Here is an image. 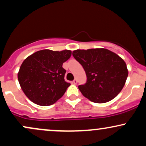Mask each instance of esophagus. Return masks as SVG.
I'll list each match as a JSON object with an SVG mask.
<instances>
[{"label": "esophagus", "instance_id": "1", "mask_svg": "<svg viewBox=\"0 0 146 146\" xmlns=\"http://www.w3.org/2000/svg\"><path fill=\"white\" fill-rule=\"evenodd\" d=\"M73 83L74 84H76L78 83V81H77V80H76V79H75V80H73Z\"/></svg>", "mask_w": 146, "mask_h": 146}]
</instances>
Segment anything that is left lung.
Segmentation results:
<instances>
[{"label":"left lung","instance_id":"1","mask_svg":"<svg viewBox=\"0 0 146 146\" xmlns=\"http://www.w3.org/2000/svg\"><path fill=\"white\" fill-rule=\"evenodd\" d=\"M73 56L82 66L87 80L78 86L84 96L95 103L115 98L124 86L128 72L118 55L106 48L75 50Z\"/></svg>","mask_w":146,"mask_h":146}]
</instances>
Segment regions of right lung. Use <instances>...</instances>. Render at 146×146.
Returning <instances> with one entry per match:
<instances>
[{
  "instance_id": "add662e5",
  "label": "right lung",
  "mask_w": 146,
  "mask_h": 146,
  "mask_svg": "<svg viewBox=\"0 0 146 146\" xmlns=\"http://www.w3.org/2000/svg\"><path fill=\"white\" fill-rule=\"evenodd\" d=\"M71 51H38L27 58L21 64L18 79L26 96L40 106L53 104L61 98L71 84L64 80L66 71L64 62Z\"/></svg>"
}]
</instances>
